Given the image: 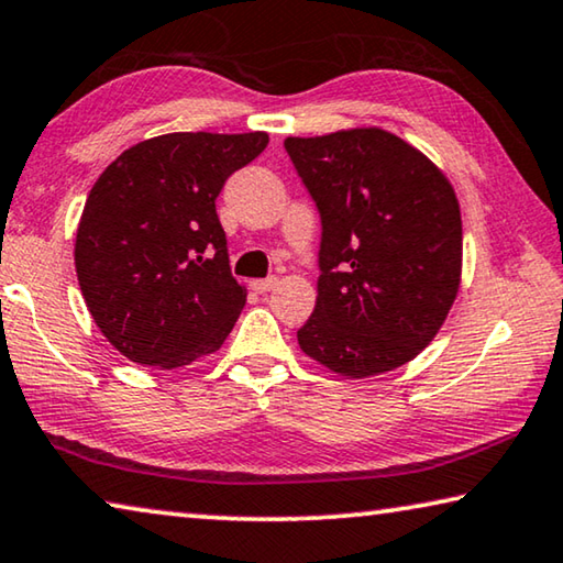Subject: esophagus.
<instances>
[{"instance_id":"obj_1","label":"esophagus","mask_w":563,"mask_h":563,"mask_svg":"<svg viewBox=\"0 0 563 563\" xmlns=\"http://www.w3.org/2000/svg\"><path fill=\"white\" fill-rule=\"evenodd\" d=\"M275 285H278V278H273V275H271V278L253 280V283H250V288H253L255 292H271V290L275 288Z\"/></svg>"}]
</instances>
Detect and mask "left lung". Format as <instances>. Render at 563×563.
I'll return each instance as SVG.
<instances>
[{"instance_id": "1", "label": "left lung", "mask_w": 563, "mask_h": 563, "mask_svg": "<svg viewBox=\"0 0 563 563\" xmlns=\"http://www.w3.org/2000/svg\"><path fill=\"white\" fill-rule=\"evenodd\" d=\"M323 220L313 316L300 351L343 378L413 361L461 288L459 198L441 167L380 128L288 137Z\"/></svg>"}]
</instances>
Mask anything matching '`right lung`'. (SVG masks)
<instances>
[{
  "label": "right lung",
  "instance_id": "1",
  "mask_svg": "<svg viewBox=\"0 0 563 563\" xmlns=\"http://www.w3.org/2000/svg\"><path fill=\"white\" fill-rule=\"evenodd\" d=\"M267 132H169L104 167L87 195L75 271L87 310L124 358L173 371L220 351L247 290L230 275L216 200Z\"/></svg>",
  "mask_w": 563,
  "mask_h": 563
}]
</instances>
